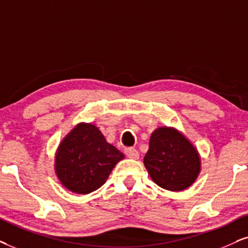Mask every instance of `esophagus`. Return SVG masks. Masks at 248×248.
<instances>
[{"label":"esophagus","mask_w":248,"mask_h":248,"mask_svg":"<svg viewBox=\"0 0 248 248\" xmlns=\"http://www.w3.org/2000/svg\"><path fill=\"white\" fill-rule=\"evenodd\" d=\"M124 155H126L128 158L130 159H139L140 153L136 149H126L124 150Z\"/></svg>","instance_id":"esophagus-1"}]
</instances>
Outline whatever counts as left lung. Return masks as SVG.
Here are the masks:
<instances>
[{
    "label": "left lung",
    "mask_w": 248,
    "mask_h": 248,
    "mask_svg": "<svg viewBox=\"0 0 248 248\" xmlns=\"http://www.w3.org/2000/svg\"><path fill=\"white\" fill-rule=\"evenodd\" d=\"M149 145L144 166L155 184L169 191H182L193 183L200 171V159L183 135L173 128H158Z\"/></svg>",
    "instance_id": "left-lung-1"
}]
</instances>
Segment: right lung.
<instances>
[{"instance_id": "add662e5", "label": "right lung", "mask_w": 248, "mask_h": 248, "mask_svg": "<svg viewBox=\"0 0 248 248\" xmlns=\"http://www.w3.org/2000/svg\"><path fill=\"white\" fill-rule=\"evenodd\" d=\"M121 159L124 153L106 142L98 128L81 124L59 145L56 155V174L66 189L87 194L105 183Z\"/></svg>"}]
</instances>
